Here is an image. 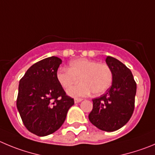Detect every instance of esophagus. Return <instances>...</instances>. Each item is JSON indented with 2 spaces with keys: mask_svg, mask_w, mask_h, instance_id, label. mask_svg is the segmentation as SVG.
I'll use <instances>...</instances> for the list:
<instances>
[{
  "mask_svg": "<svg viewBox=\"0 0 155 155\" xmlns=\"http://www.w3.org/2000/svg\"><path fill=\"white\" fill-rule=\"evenodd\" d=\"M81 101H82V99H78V98H76V99H74L75 103H79V102H80Z\"/></svg>",
  "mask_w": 155,
  "mask_h": 155,
  "instance_id": "esophagus-1",
  "label": "esophagus"
}]
</instances>
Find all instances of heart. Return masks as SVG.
I'll list each match as a JSON object with an SVG mask.
<instances>
[{
  "mask_svg": "<svg viewBox=\"0 0 155 155\" xmlns=\"http://www.w3.org/2000/svg\"><path fill=\"white\" fill-rule=\"evenodd\" d=\"M82 82L68 89L69 95L82 97L91 92L95 95L104 93L112 83V69L106 64L95 60L77 59L69 63V68H60L56 73V79L63 88H69L79 81Z\"/></svg>",
  "mask_w": 155,
  "mask_h": 155,
  "instance_id": "obj_1",
  "label": "heart"
}]
</instances>
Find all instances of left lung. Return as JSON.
<instances>
[{
	"label": "left lung",
	"mask_w": 155,
	"mask_h": 155,
	"mask_svg": "<svg viewBox=\"0 0 155 155\" xmlns=\"http://www.w3.org/2000/svg\"><path fill=\"white\" fill-rule=\"evenodd\" d=\"M105 62L113 75L112 86L106 93L92 99L93 108L89 119L100 130L114 131L131 118L137 86L131 70L125 64L112 56H107Z\"/></svg>",
	"instance_id": "8db88e82"
}]
</instances>
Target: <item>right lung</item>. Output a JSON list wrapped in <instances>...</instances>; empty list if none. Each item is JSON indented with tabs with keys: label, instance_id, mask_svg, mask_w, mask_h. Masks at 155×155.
<instances>
[{
	"label": "right lung",
	"instance_id": "right-lung-1",
	"mask_svg": "<svg viewBox=\"0 0 155 155\" xmlns=\"http://www.w3.org/2000/svg\"><path fill=\"white\" fill-rule=\"evenodd\" d=\"M61 63L56 56L43 59L30 66L20 80L17 109L27 129L38 136L57 131L74 105L56 79Z\"/></svg>",
	"mask_w": 155,
	"mask_h": 155
}]
</instances>
